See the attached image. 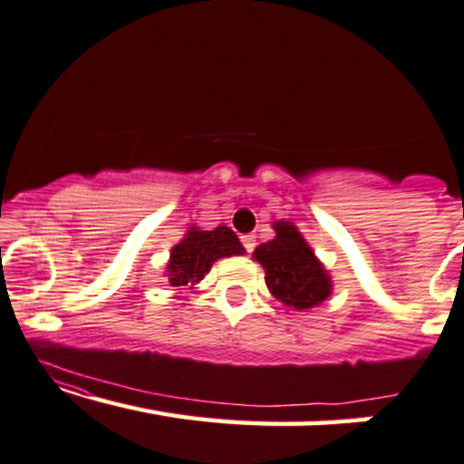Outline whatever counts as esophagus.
I'll return each instance as SVG.
<instances>
[{
  "mask_svg": "<svg viewBox=\"0 0 464 464\" xmlns=\"http://www.w3.org/2000/svg\"><path fill=\"white\" fill-rule=\"evenodd\" d=\"M241 244H244V247H246V252H247V254L254 252V247H256V235H254V233H247V235H244V237H241Z\"/></svg>",
  "mask_w": 464,
  "mask_h": 464,
  "instance_id": "1",
  "label": "esophagus"
}]
</instances>
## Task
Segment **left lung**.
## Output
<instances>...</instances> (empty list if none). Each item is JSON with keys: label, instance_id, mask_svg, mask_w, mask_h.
I'll use <instances>...</instances> for the list:
<instances>
[{"label": "left lung", "instance_id": "obj_1", "mask_svg": "<svg viewBox=\"0 0 464 464\" xmlns=\"http://www.w3.org/2000/svg\"><path fill=\"white\" fill-rule=\"evenodd\" d=\"M275 239L254 250V260L265 268V281L283 306L310 310L334 294V281L298 227L289 220L273 223Z\"/></svg>", "mask_w": 464, "mask_h": 464}]
</instances>
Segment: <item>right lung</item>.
<instances>
[{"instance_id": "1", "label": "right lung", "mask_w": 464, "mask_h": 464, "mask_svg": "<svg viewBox=\"0 0 464 464\" xmlns=\"http://www.w3.org/2000/svg\"><path fill=\"white\" fill-rule=\"evenodd\" d=\"M244 252L239 237L229 227L220 225L206 231L191 225L185 237L172 246L170 258L166 262V276L175 289H196L198 283L210 273L214 262Z\"/></svg>"}]
</instances>
